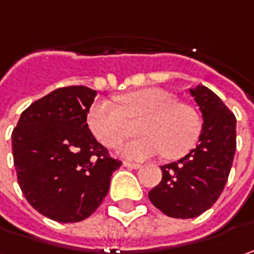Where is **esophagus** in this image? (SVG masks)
<instances>
[{
  "label": "esophagus",
  "mask_w": 254,
  "mask_h": 254,
  "mask_svg": "<svg viewBox=\"0 0 254 254\" xmlns=\"http://www.w3.org/2000/svg\"><path fill=\"white\" fill-rule=\"evenodd\" d=\"M124 166H127L129 169H139L140 168V165L135 163V162H124Z\"/></svg>",
  "instance_id": "esophagus-1"
}]
</instances>
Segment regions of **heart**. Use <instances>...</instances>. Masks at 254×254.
Listing matches in <instances>:
<instances>
[{
    "mask_svg": "<svg viewBox=\"0 0 254 254\" xmlns=\"http://www.w3.org/2000/svg\"><path fill=\"white\" fill-rule=\"evenodd\" d=\"M121 106L101 99L89 108L86 122L94 136L106 148H118L130 135L127 119L142 116L138 132L143 133L124 148L127 158L143 159L163 152L178 159L192 150L202 133V116L190 104L178 102L176 96L158 88L122 95Z\"/></svg>",
    "mask_w": 254,
    "mask_h": 254,
    "instance_id": "obj_1",
    "label": "heart"
}]
</instances>
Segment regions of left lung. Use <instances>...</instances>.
Here are the masks:
<instances>
[{
  "label": "left lung",
  "instance_id": "8db88e82",
  "mask_svg": "<svg viewBox=\"0 0 254 254\" xmlns=\"http://www.w3.org/2000/svg\"><path fill=\"white\" fill-rule=\"evenodd\" d=\"M203 114L196 148L185 158L160 166L162 181L149 199L162 213L176 219L197 217L222 194L236 152V118L223 101L203 85L190 89Z\"/></svg>",
  "mask_w": 254,
  "mask_h": 254
}]
</instances>
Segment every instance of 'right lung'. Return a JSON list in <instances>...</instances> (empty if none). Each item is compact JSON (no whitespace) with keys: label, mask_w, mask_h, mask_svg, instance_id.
Wrapping results in <instances>:
<instances>
[{"label":"right lung","mask_w":254,"mask_h":254,"mask_svg":"<svg viewBox=\"0 0 254 254\" xmlns=\"http://www.w3.org/2000/svg\"><path fill=\"white\" fill-rule=\"evenodd\" d=\"M96 91L65 86L32 102L12 130L18 185L29 204L55 222L94 213L122 162L91 133L86 116Z\"/></svg>","instance_id":"add662e5"}]
</instances>
